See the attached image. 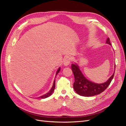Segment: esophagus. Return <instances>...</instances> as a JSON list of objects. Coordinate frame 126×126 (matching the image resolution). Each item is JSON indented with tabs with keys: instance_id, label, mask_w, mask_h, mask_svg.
<instances>
[{
	"instance_id": "obj_1",
	"label": "esophagus",
	"mask_w": 126,
	"mask_h": 126,
	"mask_svg": "<svg viewBox=\"0 0 126 126\" xmlns=\"http://www.w3.org/2000/svg\"><path fill=\"white\" fill-rule=\"evenodd\" d=\"M71 60V57L70 56H67L63 59V64L65 66H67L70 63Z\"/></svg>"
}]
</instances>
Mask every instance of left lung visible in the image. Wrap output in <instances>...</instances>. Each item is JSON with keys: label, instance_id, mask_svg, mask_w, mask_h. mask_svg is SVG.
Returning <instances> with one entry per match:
<instances>
[{"label": "left lung", "instance_id": "obj_1", "mask_svg": "<svg viewBox=\"0 0 126 126\" xmlns=\"http://www.w3.org/2000/svg\"><path fill=\"white\" fill-rule=\"evenodd\" d=\"M106 42L111 45L109 37L107 38ZM71 69L75 76L73 89L77 94L81 96L86 97L93 96L104 91L110 83L111 80L113 79L115 73H114L113 75L105 83L96 84L86 79L77 64H72Z\"/></svg>", "mask_w": 126, "mask_h": 126}]
</instances>
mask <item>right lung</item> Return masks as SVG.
<instances>
[{"instance_id":"right-lung-1","label":"right lung","mask_w":126,"mask_h":126,"mask_svg":"<svg viewBox=\"0 0 126 126\" xmlns=\"http://www.w3.org/2000/svg\"><path fill=\"white\" fill-rule=\"evenodd\" d=\"M60 69V68H59L58 69V70H57V72H56V76H57V75L58 73V72H59ZM55 88V80L54 81V83H53V86H52L51 89H50V90L49 91V92H48V93H46V94H45V95H43V96H40V97H39L38 98H46V97H47L49 96L50 95H51V94L53 93V91H54Z\"/></svg>"}]
</instances>
